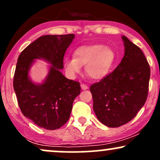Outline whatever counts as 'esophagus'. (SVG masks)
I'll return each instance as SVG.
<instances>
[{
  "label": "esophagus",
  "mask_w": 160,
  "mask_h": 160,
  "mask_svg": "<svg viewBox=\"0 0 160 160\" xmlns=\"http://www.w3.org/2000/svg\"><path fill=\"white\" fill-rule=\"evenodd\" d=\"M80 86H81V89H82V90H86V89H88V86H86V84L81 83V84H80Z\"/></svg>",
  "instance_id": "34e87169"
}]
</instances>
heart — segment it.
I'll return each instance as SVG.
<instances>
[{"label":"heart","mask_w":160,"mask_h":160,"mask_svg":"<svg viewBox=\"0 0 160 160\" xmlns=\"http://www.w3.org/2000/svg\"><path fill=\"white\" fill-rule=\"evenodd\" d=\"M117 56L109 47L95 44L82 46L75 49L74 58H66L64 67L70 78H74L85 66L86 74L94 80L104 78L109 74L116 62Z\"/></svg>","instance_id":"obj_1"}]
</instances>
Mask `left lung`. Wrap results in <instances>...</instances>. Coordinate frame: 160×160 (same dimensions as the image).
<instances>
[{
  "label": "left lung",
  "instance_id": "obj_1",
  "mask_svg": "<svg viewBox=\"0 0 160 160\" xmlns=\"http://www.w3.org/2000/svg\"><path fill=\"white\" fill-rule=\"evenodd\" d=\"M125 54L113 72L90 86L97 118L115 128L131 121L146 102L150 68L141 49L122 36Z\"/></svg>",
  "mask_w": 160,
  "mask_h": 160
}]
</instances>
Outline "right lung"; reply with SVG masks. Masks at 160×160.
I'll return each mask as SVG.
<instances>
[{
	"instance_id": "obj_1",
	"label": "right lung",
	"mask_w": 160,
	"mask_h": 160,
	"mask_svg": "<svg viewBox=\"0 0 160 160\" xmlns=\"http://www.w3.org/2000/svg\"><path fill=\"white\" fill-rule=\"evenodd\" d=\"M74 34L43 35L29 44L18 58L13 88L22 113L39 127L55 130L69 120L74 98L80 93V82L68 80L62 74L66 49ZM36 58L52 65L42 84L28 78L30 65Z\"/></svg>"
}]
</instances>
